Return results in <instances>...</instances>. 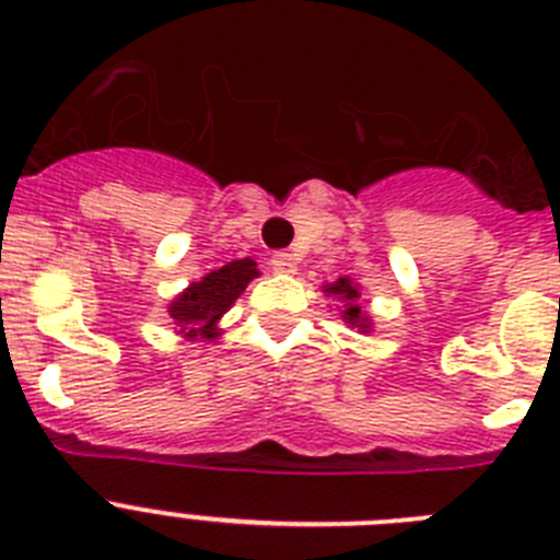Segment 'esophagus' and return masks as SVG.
Instances as JSON below:
<instances>
[{
  "label": "esophagus",
  "instance_id": "1",
  "mask_svg": "<svg viewBox=\"0 0 560 560\" xmlns=\"http://www.w3.org/2000/svg\"><path fill=\"white\" fill-rule=\"evenodd\" d=\"M271 269H275L277 275H294L296 257L289 255V252H277V255L271 257Z\"/></svg>",
  "mask_w": 560,
  "mask_h": 560
}]
</instances>
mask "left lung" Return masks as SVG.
Listing matches in <instances>:
<instances>
[{
  "label": "left lung",
  "instance_id": "8db88e82",
  "mask_svg": "<svg viewBox=\"0 0 560 560\" xmlns=\"http://www.w3.org/2000/svg\"><path fill=\"white\" fill-rule=\"evenodd\" d=\"M323 291H325V294L339 296L341 308H345V311H341V319H345L350 328H359L361 334H368V330L373 328L370 316L364 314V311H361V305H359V296H361L359 285H355L350 277H339L336 283H325Z\"/></svg>",
  "mask_w": 560,
  "mask_h": 560
}]
</instances>
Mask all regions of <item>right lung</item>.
I'll return each instance as SVG.
<instances>
[{
    "label": "right lung",
    "mask_w": 560,
    "mask_h": 560,
    "mask_svg": "<svg viewBox=\"0 0 560 560\" xmlns=\"http://www.w3.org/2000/svg\"><path fill=\"white\" fill-rule=\"evenodd\" d=\"M260 275L257 264L252 257L244 260H232V264L221 266V269L210 271L207 277H201L199 283H190L182 291L171 305H167V314H171L173 325L179 328V334H185L187 339H212L215 334V323L221 316L232 308L237 296L244 294L246 285Z\"/></svg>",
    "instance_id": "obj_1"
}]
</instances>
